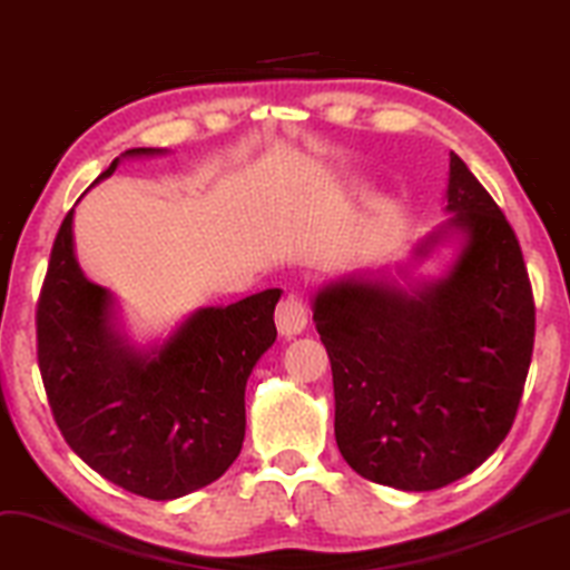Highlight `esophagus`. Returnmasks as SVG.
<instances>
[{"label": "esophagus", "mask_w": 570, "mask_h": 570, "mask_svg": "<svg viewBox=\"0 0 570 570\" xmlns=\"http://www.w3.org/2000/svg\"><path fill=\"white\" fill-rule=\"evenodd\" d=\"M276 326L281 336H297L307 326V309L299 294H286L276 307Z\"/></svg>", "instance_id": "esophagus-1"}]
</instances>
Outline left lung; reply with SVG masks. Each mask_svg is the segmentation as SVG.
<instances>
[{
    "label": "left lung",
    "instance_id": "left-lung-1",
    "mask_svg": "<svg viewBox=\"0 0 570 570\" xmlns=\"http://www.w3.org/2000/svg\"><path fill=\"white\" fill-rule=\"evenodd\" d=\"M452 218L415 247L460 236L442 278L357 276L315 294L334 373V434L363 479L431 492L468 476L508 436L534 350V294L497 202L450 153Z\"/></svg>",
    "mask_w": 570,
    "mask_h": 570
}]
</instances>
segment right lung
<instances>
[{
  "label": "right lung",
  "mask_w": 570,
  "mask_h": 570,
  "mask_svg": "<svg viewBox=\"0 0 570 570\" xmlns=\"http://www.w3.org/2000/svg\"><path fill=\"white\" fill-rule=\"evenodd\" d=\"M160 153L136 147L124 157ZM278 299L281 289H265L226 307H199L165 342L134 347L118 328L112 294L76 261L70 210L36 309L39 371L65 442L99 476L147 500L213 484L242 452L244 389L276 342Z\"/></svg>",
  "instance_id": "obj_1"
}]
</instances>
